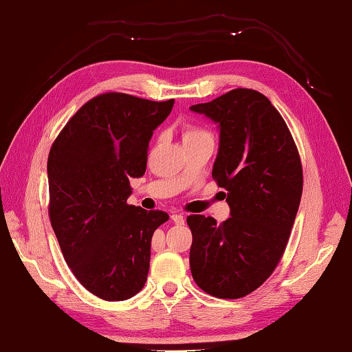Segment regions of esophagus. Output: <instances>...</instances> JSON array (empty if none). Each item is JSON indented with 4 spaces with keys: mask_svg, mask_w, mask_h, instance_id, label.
<instances>
[{
    "mask_svg": "<svg viewBox=\"0 0 352 352\" xmlns=\"http://www.w3.org/2000/svg\"><path fill=\"white\" fill-rule=\"evenodd\" d=\"M171 220H173L175 224L182 226L185 223V217L181 215V214H173V215H171Z\"/></svg>",
    "mask_w": 352,
    "mask_h": 352,
    "instance_id": "34e87169",
    "label": "esophagus"
}]
</instances>
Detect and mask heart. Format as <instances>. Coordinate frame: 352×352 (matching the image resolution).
Masks as SVG:
<instances>
[{"label":"heart","mask_w":352,"mask_h":352,"mask_svg":"<svg viewBox=\"0 0 352 352\" xmlns=\"http://www.w3.org/2000/svg\"><path fill=\"white\" fill-rule=\"evenodd\" d=\"M206 137H209V134L201 128L192 126V124H186L184 128V142H191V140H200Z\"/></svg>","instance_id":"1"}]
</instances>
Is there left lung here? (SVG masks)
<instances>
[{"label":"left lung","instance_id":"obj_1","mask_svg":"<svg viewBox=\"0 0 352 352\" xmlns=\"http://www.w3.org/2000/svg\"><path fill=\"white\" fill-rule=\"evenodd\" d=\"M190 110L217 123L220 146L212 167L228 191L230 218H186L194 282L217 298H241L267 280L282 259L298 212L302 168L283 117L270 99L235 89Z\"/></svg>","mask_w":352,"mask_h":352}]
</instances>
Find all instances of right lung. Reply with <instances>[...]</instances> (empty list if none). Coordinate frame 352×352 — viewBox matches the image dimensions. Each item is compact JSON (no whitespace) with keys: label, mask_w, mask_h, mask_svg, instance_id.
Returning <instances> with one entry per match:
<instances>
[{"label":"right lung","mask_w":352,"mask_h":352,"mask_svg":"<svg viewBox=\"0 0 352 352\" xmlns=\"http://www.w3.org/2000/svg\"><path fill=\"white\" fill-rule=\"evenodd\" d=\"M173 104L124 93L99 95L76 111L50 151L54 233L78 282L105 301L142 291L153 232L168 220L162 210L126 200L131 177L146 171L153 131Z\"/></svg>","instance_id":"right-lung-1"}]
</instances>
